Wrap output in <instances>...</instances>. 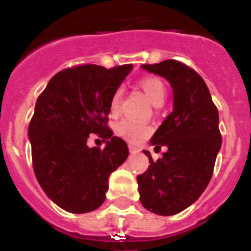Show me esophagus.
Returning <instances> with one entry per match:
<instances>
[{
	"instance_id": "34e87169",
	"label": "esophagus",
	"mask_w": 251,
	"mask_h": 251,
	"mask_svg": "<svg viewBox=\"0 0 251 251\" xmlns=\"http://www.w3.org/2000/svg\"><path fill=\"white\" fill-rule=\"evenodd\" d=\"M129 150H130V152H131V153H137V152H139V149H138L137 146L131 145V143H130V145H129Z\"/></svg>"
}]
</instances>
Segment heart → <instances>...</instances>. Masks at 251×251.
Instances as JSON below:
<instances>
[{"label":"heart","mask_w":251,"mask_h":251,"mask_svg":"<svg viewBox=\"0 0 251 251\" xmlns=\"http://www.w3.org/2000/svg\"><path fill=\"white\" fill-rule=\"evenodd\" d=\"M139 86H141L145 95L153 106L163 105L165 96H167V90H165L164 83L159 78H155V76L145 78V79L141 80ZM121 99L122 90L118 88L113 94L112 99H110V109H112V112H117L118 108H120V104H121ZM117 133L122 137H125L127 141L137 143V142L142 141L150 133V129L143 124H139V122L131 121V120H124L117 125Z\"/></svg>","instance_id":"1"}]
</instances>
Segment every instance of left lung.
<instances>
[{
	"instance_id": "obj_1",
	"label": "left lung",
	"mask_w": 251,
	"mask_h": 251,
	"mask_svg": "<svg viewBox=\"0 0 251 251\" xmlns=\"http://www.w3.org/2000/svg\"><path fill=\"white\" fill-rule=\"evenodd\" d=\"M146 72L163 76L173 91V110L151 138L155 150L167 147L137 177L141 203L161 216L176 215L191 206L206 190L222 147L219 113L208 87L198 73L176 60L142 65Z\"/></svg>"
}]
</instances>
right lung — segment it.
<instances>
[{
	"label": "right lung",
	"instance_id": "right-lung-1",
	"mask_svg": "<svg viewBox=\"0 0 251 251\" xmlns=\"http://www.w3.org/2000/svg\"><path fill=\"white\" fill-rule=\"evenodd\" d=\"M133 65L105 69L82 65L57 73L37 98L28 126L33 172L41 189L72 214L101 206L108 178L129 156L121 138L106 126L110 99ZM90 133L106 142L102 150L86 146Z\"/></svg>",
	"mask_w": 251,
	"mask_h": 251
}]
</instances>
